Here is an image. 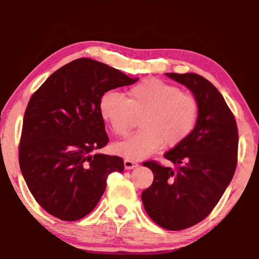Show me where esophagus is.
Listing matches in <instances>:
<instances>
[{
  "instance_id": "34e87169",
  "label": "esophagus",
  "mask_w": 259,
  "mask_h": 259,
  "mask_svg": "<svg viewBox=\"0 0 259 259\" xmlns=\"http://www.w3.org/2000/svg\"><path fill=\"white\" fill-rule=\"evenodd\" d=\"M138 166V163L137 162H135V161H131V160H124V168L126 169V170H131V169H135V168H137Z\"/></svg>"
}]
</instances>
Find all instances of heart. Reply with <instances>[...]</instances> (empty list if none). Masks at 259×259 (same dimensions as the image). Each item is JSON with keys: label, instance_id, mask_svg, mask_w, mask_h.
<instances>
[{"label": "heart", "instance_id": "b5f03b06", "mask_svg": "<svg viewBox=\"0 0 259 259\" xmlns=\"http://www.w3.org/2000/svg\"><path fill=\"white\" fill-rule=\"evenodd\" d=\"M99 113L116 136H125L140 117L142 129L123 142L115 143L113 152L128 160H142L162 145L182 144L195 128L199 105L178 87L155 78H146L131 87L126 99L115 91H107L99 100Z\"/></svg>", "mask_w": 259, "mask_h": 259}]
</instances>
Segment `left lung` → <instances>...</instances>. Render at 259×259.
Returning a JSON list of instances; mask_svg holds the SVG:
<instances>
[{
  "label": "left lung",
  "mask_w": 259,
  "mask_h": 259,
  "mask_svg": "<svg viewBox=\"0 0 259 259\" xmlns=\"http://www.w3.org/2000/svg\"><path fill=\"white\" fill-rule=\"evenodd\" d=\"M165 75L192 91L198 121L192 134L164 154L176 170L144 162L154 181L142 193V201L153 222L179 231L203 221L224 194L236 168L239 136L233 114L211 82L194 73Z\"/></svg>",
  "instance_id": "left-lung-1"
}]
</instances>
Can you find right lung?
<instances>
[{"label": "right lung", "instance_id": "obj_1", "mask_svg": "<svg viewBox=\"0 0 259 259\" xmlns=\"http://www.w3.org/2000/svg\"><path fill=\"white\" fill-rule=\"evenodd\" d=\"M137 81L100 61L80 58L57 69L30 97L19 165L34 199L52 216L67 222L87 216L106 190L108 175L123 171L121 157L93 154L108 143L99 100Z\"/></svg>", "mask_w": 259, "mask_h": 259}]
</instances>
